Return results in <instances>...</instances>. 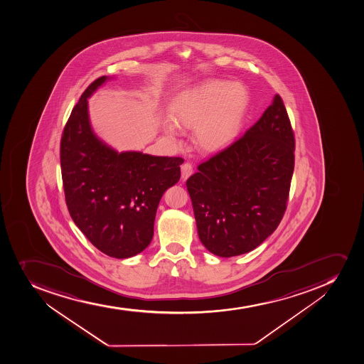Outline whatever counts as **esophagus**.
<instances>
[{"label": "esophagus", "instance_id": "esophagus-1", "mask_svg": "<svg viewBox=\"0 0 364 364\" xmlns=\"http://www.w3.org/2000/svg\"><path fill=\"white\" fill-rule=\"evenodd\" d=\"M192 173H193V166H192V164H183V166H181V179L186 181L187 178L190 177Z\"/></svg>", "mask_w": 364, "mask_h": 364}]
</instances>
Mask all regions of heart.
<instances>
[{
  "label": "heart",
  "instance_id": "heart-1",
  "mask_svg": "<svg viewBox=\"0 0 364 364\" xmlns=\"http://www.w3.org/2000/svg\"><path fill=\"white\" fill-rule=\"evenodd\" d=\"M250 91L237 82H208L178 95L168 107L171 119L164 134L178 136V127L194 129V141L207 152H218L237 139L250 107Z\"/></svg>",
  "mask_w": 364,
  "mask_h": 364
}]
</instances>
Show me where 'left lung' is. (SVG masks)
<instances>
[{
  "mask_svg": "<svg viewBox=\"0 0 364 364\" xmlns=\"http://www.w3.org/2000/svg\"><path fill=\"white\" fill-rule=\"evenodd\" d=\"M295 140L275 95L260 119L186 181L198 235L210 253L232 257L262 244L284 217Z\"/></svg>",
  "mask_w": 364,
  "mask_h": 364,
  "instance_id": "left-lung-1",
  "label": "left lung"
}]
</instances>
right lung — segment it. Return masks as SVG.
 Masks as SVG:
<instances>
[{"instance_id":"obj_1","label":"right lung","mask_w":364,"mask_h":364,"mask_svg":"<svg viewBox=\"0 0 364 364\" xmlns=\"http://www.w3.org/2000/svg\"><path fill=\"white\" fill-rule=\"evenodd\" d=\"M109 80L92 82L71 112L60 140V167L76 226L97 250L127 259L150 245L158 205L181 179L183 159L118 152L95 134L87 100Z\"/></svg>"}]
</instances>
